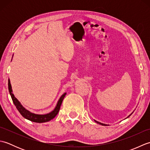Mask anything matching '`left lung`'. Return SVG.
Wrapping results in <instances>:
<instances>
[{"mask_svg":"<svg viewBox=\"0 0 150 150\" xmlns=\"http://www.w3.org/2000/svg\"><path fill=\"white\" fill-rule=\"evenodd\" d=\"M95 122H96L97 123H98V124H101V125H103V126H107V124H102V123H100V122H97V121H96V120H95Z\"/></svg>","mask_w":150,"mask_h":150,"instance_id":"8db88e82","label":"left lung"}]
</instances>
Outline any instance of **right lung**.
I'll use <instances>...</instances> for the list:
<instances>
[{
	"mask_svg": "<svg viewBox=\"0 0 150 150\" xmlns=\"http://www.w3.org/2000/svg\"><path fill=\"white\" fill-rule=\"evenodd\" d=\"M8 90H9V94H10L11 97L12 98L13 103H14L15 106H16V108H17V109L18 110L19 112H20V113L22 115V117H24L25 119H26L28 120L32 121V122H39V123L47 122V121H50L52 119H53V118L57 115V113H59L60 108L62 104L65 95H66V93H65L62 95L61 97L60 98L58 103L57 104V106L55 108V110H54L53 111H52V112L46 115H37V114L31 113L29 111L26 110L23 106H22L17 98L15 97L14 95L12 93L11 86L10 84V81H9V79L8 80Z\"/></svg>",
	"mask_w": 150,
	"mask_h": 150,
	"instance_id": "obj_1",
	"label": "right lung"
}]
</instances>
